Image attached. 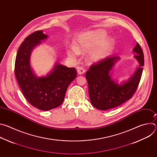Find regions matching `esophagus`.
<instances>
[{
  "instance_id": "esophagus-1",
  "label": "esophagus",
  "mask_w": 157,
  "mask_h": 157,
  "mask_svg": "<svg viewBox=\"0 0 157 157\" xmlns=\"http://www.w3.org/2000/svg\"><path fill=\"white\" fill-rule=\"evenodd\" d=\"M77 71H78V75H82L85 73V70L84 69V68H82V67H78Z\"/></svg>"
}]
</instances>
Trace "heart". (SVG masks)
I'll return each instance as SVG.
<instances>
[{
  "label": "heart",
  "instance_id": "heart-1",
  "mask_svg": "<svg viewBox=\"0 0 157 157\" xmlns=\"http://www.w3.org/2000/svg\"><path fill=\"white\" fill-rule=\"evenodd\" d=\"M107 36L102 30H92L80 35L75 41V46L67 51L70 58L75 59L79 54L90 51L87 55L88 60L97 63L104 59L114 46V40Z\"/></svg>",
  "mask_w": 157,
  "mask_h": 157
}]
</instances>
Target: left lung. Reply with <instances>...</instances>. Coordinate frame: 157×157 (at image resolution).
I'll return each instance as SVG.
<instances>
[{
	"mask_svg": "<svg viewBox=\"0 0 157 157\" xmlns=\"http://www.w3.org/2000/svg\"><path fill=\"white\" fill-rule=\"evenodd\" d=\"M139 63L133 74L127 80L119 82L113 78V68L121 59L111 56L91 66L86 73L89 96L92 105L99 110H107L116 107L130 99L136 92L142 76L144 65L143 51L137 43L133 49Z\"/></svg>",
	"mask_w": 157,
	"mask_h": 157,
	"instance_id": "obj_1",
	"label": "left lung"
}]
</instances>
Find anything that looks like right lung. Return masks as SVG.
Instances as JSON below:
<instances>
[{"instance_id": "obj_1", "label": "right lung", "mask_w": 157, "mask_h": 157, "mask_svg": "<svg viewBox=\"0 0 157 157\" xmlns=\"http://www.w3.org/2000/svg\"><path fill=\"white\" fill-rule=\"evenodd\" d=\"M48 37L42 30L28 36L18 48L15 63V75L22 93L31 105L42 110H50L63 103L67 88L77 75L75 68H67L58 62L47 75H35L30 64L32 52Z\"/></svg>"}]
</instances>
